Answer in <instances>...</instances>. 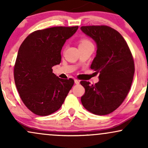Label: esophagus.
Returning <instances> with one entry per match:
<instances>
[{
	"instance_id": "obj_1",
	"label": "esophagus",
	"mask_w": 148,
	"mask_h": 148,
	"mask_svg": "<svg viewBox=\"0 0 148 148\" xmlns=\"http://www.w3.org/2000/svg\"><path fill=\"white\" fill-rule=\"evenodd\" d=\"M74 83H75L76 84H79L80 81L78 79H74Z\"/></svg>"
}]
</instances>
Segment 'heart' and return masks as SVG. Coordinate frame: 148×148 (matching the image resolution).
Returning <instances> with one entry per match:
<instances>
[{"label": "heart", "mask_w": 148, "mask_h": 148, "mask_svg": "<svg viewBox=\"0 0 148 148\" xmlns=\"http://www.w3.org/2000/svg\"><path fill=\"white\" fill-rule=\"evenodd\" d=\"M90 44H92L91 42L88 39H86V38H82L79 42V46L90 45Z\"/></svg>", "instance_id": "1"}]
</instances>
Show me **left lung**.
Here are the masks:
<instances>
[{
  "label": "left lung",
  "instance_id": "obj_1",
  "mask_svg": "<svg viewBox=\"0 0 148 148\" xmlns=\"http://www.w3.org/2000/svg\"><path fill=\"white\" fill-rule=\"evenodd\" d=\"M81 29L96 42L97 54L90 68L99 74L95 85L80 82L85 88L81 103L93 114L108 115L122 104L130 91L135 71L133 56L123 37L111 27L88 25Z\"/></svg>",
  "mask_w": 148,
  "mask_h": 148
}]
</instances>
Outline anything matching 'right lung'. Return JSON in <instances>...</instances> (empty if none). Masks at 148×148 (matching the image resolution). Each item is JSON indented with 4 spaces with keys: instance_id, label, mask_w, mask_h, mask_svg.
Masks as SVG:
<instances>
[{
    "instance_id": "add662e5",
    "label": "right lung",
    "mask_w": 148,
    "mask_h": 148,
    "mask_svg": "<svg viewBox=\"0 0 148 148\" xmlns=\"http://www.w3.org/2000/svg\"><path fill=\"white\" fill-rule=\"evenodd\" d=\"M79 26H56L30 33L18 49L14 77L25 106L37 115L46 116L60 108L74 85L72 79H60L52 67L61 61L64 42Z\"/></svg>"
}]
</instances>
